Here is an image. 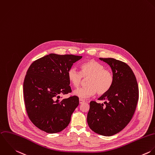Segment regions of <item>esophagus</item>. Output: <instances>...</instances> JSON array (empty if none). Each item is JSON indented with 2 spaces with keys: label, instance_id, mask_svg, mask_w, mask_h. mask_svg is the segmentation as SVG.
Wrapping results in <instances>:
<instances>
[{
  "label": "esophagus",
  "instance_id": "obj_1",
  "mask_svg": "<svg viewBox=\"0 0 155 155\" xmlns=\"http://www.w3.org/2000/svg\"><path fill=\"white\" fill-rule=\"evenodd\" d=\"M79 103L80 104H82V103H84V102H85V100H84V99H79Z\"/></svg>",
  "mask_w": 155,
  "mask_h": 155
}]
</instances>
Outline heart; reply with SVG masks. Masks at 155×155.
I'll return each mask as SVG.
<instances>
[{"instance_id": "b5f03b06", "label": "heart", "mask_w": 155, "mask_h": 155, "mask_svg": "<svg viewBox=\"0 0 155 155\" xmlns=\"http://www.w3.org/2000/svg\"><path fill=\"white\" fill-rule=\"evenodd\" d=\"M80 73L74 67L70 68L67 72V78L74 88H78L87 79V87L74 91L73 94L82 99L94 96L96 93L104 95L112 87L115 78L112 71L104 68L103 64L94 60H90L82 64Z\"/></svg>"}]
</instances>
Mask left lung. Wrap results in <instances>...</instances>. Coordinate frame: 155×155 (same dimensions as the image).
Segmentation results:
<instances>
[{
	"label": "left lung",
	"mask_w": 155,
	"mask_h": 155,
	"mask_svg": "<svg viewBox=\"0 0 155 155\" xmlns=\"http://www.w3.org/2000/svg\"><path fill=\"white\" fill-rule=\"evenodd\" d=\"M111 68L115 81L111 89L98 99L103 103L91 101L87 123L94 132L112 136L122 130L131 120L139 99L136 77L125 62L114 58H99Z\"/></svg>",
	"instance_id": "1"
}]
</instances>
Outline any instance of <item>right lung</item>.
I'll list each match as a JSON object with an SVG mask.
<instances>
[{"label":"right lung","mask_w":155,"mask_h":155,"mask_svg":"<svg viewBox=\"0 0 155 155\" xmlns=\"http://www.w3.org/2000/svg\"><path fill=\"white\" fill-rule=\"evenodd\" d=\"M82 58L73 54L51 53L33 62L23 82V95L28 115L40 130L54 134L64 130L79 105V98L60 96L71 92L68 70Z\"/></svg>","instance_id":"obj_1"}]
</instances>
